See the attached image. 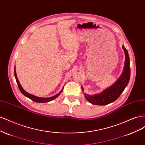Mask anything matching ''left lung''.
Segmentation results:
<instances>
[{"label": "left lung", "instance_id": "8db88e82", "mask_svg": "<svg viewBox=\"0 0 145 145\" xmlns=\"http://www.w3.org/2000/svg\"><path fill=\"white\" fill-rule=\"evenodd\" d=\"M125 52V62L123 72L118 79L111 86L107 88L102 93L94 95L84 94L85 99L91 104L95 105H106L112 103L120 97L123 92L126 86L128 85L130 78V62L128 52L125 46H122ZM82 89L83 88L82 86Z\"/></svg>", "mask_w": 145, "mask_h": 145}]
</instances>
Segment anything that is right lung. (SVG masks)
I'll return each mask as SVG.
<instances>
[{
  "mask_svg": "<svg viewBox=\"0 0 145 145\" xmlns=\"http://www.w3.org/2000/svg\"><path fill=\"white\" fill-rule=\"evenodd\" d=\"M14 76H15V78H16V82H17V85H18V86H19V88L20 91V92L22 93L25 97H27L28 98H29V99H31V100L34 101V102H37V103H46V102H50V101H52L54 99H56L57 97H58V96L60 94V93H62V92L63 91V87L62 89L61 90L59 93L58 94H57L56 95H54V96H52V97H47V98H45V97H37V96L36 95H34L33 94H31L28 93H27V91H25L24 89L22 87L21 85L20 84V82L18 80V78H17V74H16V68L14 67Z\"/></svg>",
  "mask_w": 145,
  "mask_h": 145,
  "instance_id": "right-lung-1",
  "label": "right lung"
}]
</instances>
